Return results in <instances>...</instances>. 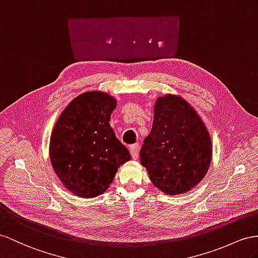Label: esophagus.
<instances>
[{
  "instance_id": "34e87169",
  "label": "esophagus",
  "mask_w": 258,
  "mask_h": 258,
  "mask_svg": "<svg viewBox=\"0 0 258 258\" xmlns=\"http://www.w3.org/2000/svg\"><path fill=\"white\" fill-rule=\"evenodd\" d=\"M130 153H131L132 158H133L134 160H136L138 158V144L132 145V146L130 147Z\"/></svg>"
}]
</instances>
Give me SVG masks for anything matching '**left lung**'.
Masks as SVG:
<instances>
[{"label":"left lung","instance_id":"obj_1","mask_svg":"<svg viewBox=\"0 0 258 258\" xmlns=\"http://www.w3.org/2000/svg\"><path fill=\"white\" fill-rule=\"evenodd\" d=\"M211 158L213 143L197 111L181 96L158 97L141 149L151 183L167 195L185 194L206 175Z\"/></svg>","mask_w":258,"mask_h":258}]
</instances>
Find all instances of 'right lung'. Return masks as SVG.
Wrapping results in <instances>:
<instances>
[{"mask_svg": "<svg viewBox=\"0 0 258 258\" xmlns=\"http://www.w3.org/2000/svg\"><path fill=\"white\" fill-rule=\"evenodd\" d=\"M116 99L100 90L86 91L66 105L52 130L49 156L64 187L94 198L110 187L120 166L131 160L127 148L110 126Z\"/></svg>", "mask_w": 258, "mask_h": 258, "instance_id": "1", "label": "right lung"}]
</instances>
